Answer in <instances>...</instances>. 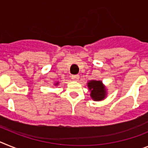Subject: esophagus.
Instances as JSON below:
<instances>
[{
	"mask_svg": "<svg viewBox=\"0 0 148 148\" xmlns=\"http://www.w3.org/2000/svg\"><path fill=\"white\" fill-rule=\"evenodd\" d=\"M79 78V75H72L71 76V79H72V80H74V81H77V80H78V79Z\"/></svg>",
	"mask_w": 148,
	"mask_h": 148,
	"instance_id": "esophagus-1",
	"label": "esophagus"
}]
</instances>
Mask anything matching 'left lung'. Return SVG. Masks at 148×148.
<instances>
[{"instance_id": "obj_1", "label": "left lung", "mask_w": 148, "mask_h": 148, "mask_svg": "<svg viewBox=\"0 0 148 148\" xmlns=\"http://www.w3.org/2000/svg\"><path fill=\"white\" fill-rule=\"evenodd\" d=\"M90 95L94 101H102L106 96V88L100 80H90L88 83Z\"/></svg>"}]
</instances>
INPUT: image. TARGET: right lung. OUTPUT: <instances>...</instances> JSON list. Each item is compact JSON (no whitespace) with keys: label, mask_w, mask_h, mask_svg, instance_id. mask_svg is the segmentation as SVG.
Masks as SVG:
<instances>
[{"label":"right lung","mask_w":148,"mask_h":148,"mask_svg":"<svg viewBox=\"0 0 148 148\" xmlns=\"http://www.w3.org/2000/svg\"><path fill=\"white\" fill-rule=\"evenodd\" d=\"M58 83H56V84H55V85H58Z\"/></svg>","instance_id":"right-lung-1"}]
</instances>
